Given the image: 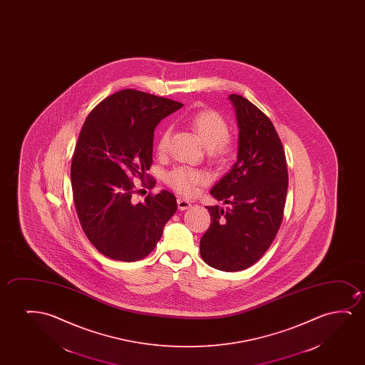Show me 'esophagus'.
Segmentation results:
<instances>
[{"label": "esophagus", "instance_id": "1", "mask_svg": "<svg viewBox=\"0 0 365 365\" xmlns=\"http://www.w3.org/2000/svg\"><path fill=\"white\" fill-rule=\"evenodd\" d=\"M177 205H178V210H188V208L192 207L190 200H185V198H178L177 200Z\"/></svg>", "mask_w": 365, "mask_h": 365}]
</instances>
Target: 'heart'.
<instances>
[{
	"label": "heart",
	"mask_w": 365,
	"mask_h": 365,
	"mask_svg": "<svg viewBox=\"0 0 365 365\" xmlns=\"http://www.w3.org/2000/svg\"><path fill=\"white\" fill-rule=\"evenodd\" d=\"M190 128L200 142L208 148V155L212 160L225 163L233 153V143L228 138V125L222 115L215 110H202L190 120ZM170 130L160 132L155 142V152L165 155L168 150ZM207 180L202 170L190 167H175L165 175V182L180 195H193L198 185Z\"/></svg>",
	"instance_id": "1"
}]
</instances>
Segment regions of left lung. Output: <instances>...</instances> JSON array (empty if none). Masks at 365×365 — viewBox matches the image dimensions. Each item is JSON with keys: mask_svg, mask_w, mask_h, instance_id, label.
<instances>
[{"mask_svg": "<svg viewBox=\"0 0 365 365\" xmlns=\"http://www.w3.org/2000/svg\"><path fill=\"white\" fill-rule=\"evenodd\" d=\"M228 98L240 128L238 157L210 190L228 207H207L212 223L200 238V257L215 269L240 272L258 262L278 233L288 170L283 145L269 118L242 96Z\"/></svg>", "mask_w": 365, "mask_h": 365, "instance_id": "obj_1", "label": "left lung"}]
</instances>
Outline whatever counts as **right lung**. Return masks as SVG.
<instances>
[{
  "mask_svg": "<svg viewBox=\"0 0 365 365\" xmlns=\"http://www.w3.org/2000/svg\"><path fill=\"white\" fill-rule=\"evenodd\" d=\"M182 103L135 90L100 102L82 125L71 165L76 212L96 250L112 259L135 262L155 250L177 210L173 193L160 190L133 203V177L148 178L153 133Z\"/></svg>",
  "mask_w": 365,
  "mask_h": 365,
  "instance_id": "add662e5",
  "label": "right lung"
}]
</instances>
